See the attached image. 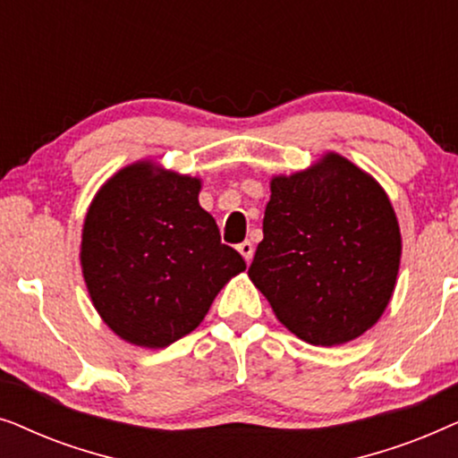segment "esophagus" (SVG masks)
Wrapping results in <instances>:
<instances>
[{
  "label": "esophagus",
  "mask_w": 458,
  "mask_h": 458,
  "mask_svg": "<svg viewBox=\"0 0 458 458\" xmlns=\"http://www.w3.org/2000/svg\"><path fill=\"white\" fill-rule=\"evenodd\" d=\"M237 250H240V254L243 256V260L246 262H250L252 260V256H254V246H252V242H242L240 246H237Z\"/></svg>",
  "instance_id": "obj_1"
}]
</instances>
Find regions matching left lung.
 Segmentation results:
<instances>
[{"mask_svg": "<svg viewBox=\"0 0 458 458\" xmlns=\"http://www.w3.org/2000/svg\"><path fill=\"white\" fill-rule=\"evenodd\" d=\"M262 233L248 275L300 340L337 346L384 315L403 237L384 187L348 158L273 177Z\"/></svg>", "mask_w": 458, "mask_h": 458, "instance_id": "left-lung-1", "label": "left lung"}]
</instances>
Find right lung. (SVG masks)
I'll return each instance as SVG.
<instances>
[{
  "label": "right lung",
  "mask_w": 458,
  "mask_h": 458,
  "mask_svg": "<svg viewBox=\"0 0 458 458\" xmlns=\"http://www.w3.org/2000/svg\"><path fill=\"white\" fill-rule=\"evenodd\" d=\"M202 181L140 160L99 187L87 210L81 267L91 302L124 342L166 348L204 321L246 268L198 202Z\"/></svg>",
  "instance_id": "add662e5"
}]
</instances>
